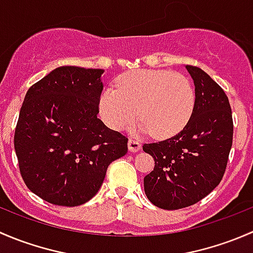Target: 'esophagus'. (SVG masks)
<instances>
[{"label":"esophagus","mask_w":253,"mask_h":253,"mask_svg":"<svg viewBox=\"0 0 253 253\" xmlns=\"http://www.w3.org/2000/svg\"><path fill=\"white\" fill-rule=\"evenodd\" d=\"M141 142L137 141V139H129L128 141V150L132 153H136L141 149Z\"/></svg>","instance_id":"obj_1"}]
</instances>
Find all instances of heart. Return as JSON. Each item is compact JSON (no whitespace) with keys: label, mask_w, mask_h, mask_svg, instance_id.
I'll list each match as a JSON object with an SVG mask.
<instances>
[{"label":"heart","mask_w":253,"mask_h":253,"mask_svg":"<svg viewBox=\"0 0 253 253\" xmlns=\"http://www.w3.org/2000/svg\"><path fill=\"white\" fill-rule=\"evenodd\" d=\"M115 85L116 90L105 89L99 98L101 119L112 129L128 126L138 111L142 120L129 131L169 138L182 131L195 110V85L181 73L138 70L122 76Z\"/></svg>","instance_id":"heart-1"}]
</instances>
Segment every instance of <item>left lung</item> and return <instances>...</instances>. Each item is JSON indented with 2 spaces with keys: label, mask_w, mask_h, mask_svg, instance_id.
Instances as JSON below:
<instances>
[{
  "label": "left lung",
  "mask_w": 253,
  "mask_h": 253,
  "mask_svg": "<svg viewBox=\"0 0 253 253\" xmlns=\"http://www.w3.org/2000/svg\"><path fill=\"white\" fill-rule=\"evenodd\" d=\"M193 79L196 105L182 131L143 150L155 167L144 177L148 200L174 211L200 202L223 178L233 144V116L223 89L201 68L186 66Z\"/></svg>",
  "instance_id": "obj_1"
}]
</instances>
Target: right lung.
I'll return each instance as SVG.
<instances>
[{
	"mask_svg": "<svg viewBox=\"0 0 253 253\" xmlns=\"http://www.w3.org/2000/svg\"><path fill=\"white\" fill-rule=\"evenodd\" d=\"M103 73L58 67L25 94L14 149L25 185L48 203L88 202L103 185L110 163L127 153L128 139L98 119Z\"/></svg>",
	"mask_w": 253,
	"mask_h": 253,
	"instance_id": "add662e5",
	"label": "right lung"
}]
</instances>
